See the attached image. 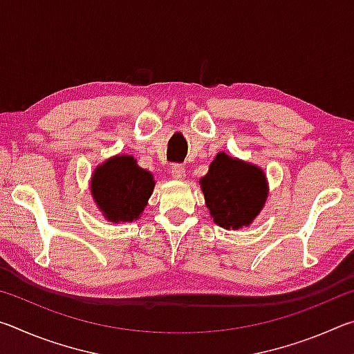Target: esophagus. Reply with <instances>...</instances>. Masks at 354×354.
<instances>
[{
    "label": "esophagus",
    "mask_w": 354,
    "mask_h": 354,
    "mask_svg": "<svg viewBox=\"0 0 354 354\" xmlns=\"http://www.w3.org/2000/svg\"><path fill=\"white\" fill-rule=\"evenodd\" d=\"M171 176L175 178V179H183L184 176H185V169L183 165H179V164H175V165H171Z\"/></svg>",
    "instance_id": "34e87169"
}]
</instances>
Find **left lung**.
Masks as SVG:
<instances>
[{
	"mask_svg": "<svg viewBox=\"0 0 354 354\" xmlns=\"http://www.w3.org/2000/svg\"><path fill=\"white\" fill-rule=\"evenodd\" d=\"M211 217L225 230L250 226L266 205L268 187L262 169L218 153L200 179Z\"/></svg>",
	"mask_w": 354,
	"mask_h": 354,
	"instance_id": "8db88e82",
	"label": "left lung"
}]
</instances>
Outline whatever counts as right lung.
Masks as SVG:
<instances>
[{"instance_id":"obj_1","label":"right lung","mask_w":354,"mask_h":354,"mask_svg":"<svg viewBox=\"0 0 354 354\" xmlns=\"http://www.w3.org/2000/svg\"><path fill=\"white\" fill-rule=\"evenodd\" d=\"M154 189L153 175L137 165L133 156L122 154L98 165L91 192L104 218L112 223L140 217Z\"/></svg>"}]
</instances>
